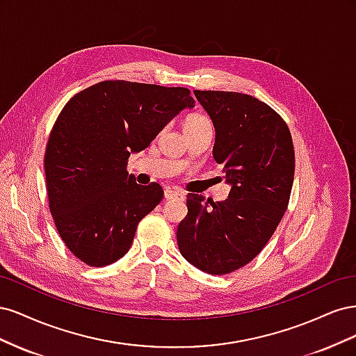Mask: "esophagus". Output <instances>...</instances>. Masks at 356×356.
Here are the masks:
<instances>
[{
  "label": "esophagus",
  "instance_id": "1",
  "mask_svg": "<svg viewBox=\"0 0 356 356\" xmlns=\"http://www.w3.org/2000/svg\"><path fill=\"white\" fill-rule=\"evenodd\" d=\"M165 197L168 200L170 199H177V200H184L186 199V195L179 190H175V188H166L165 190Z\"/></svg>",
  "mask_w": 356,
  "mask_h": 356
}]
</instances>
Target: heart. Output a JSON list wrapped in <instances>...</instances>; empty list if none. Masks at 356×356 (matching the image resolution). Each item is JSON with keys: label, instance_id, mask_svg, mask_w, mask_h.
I'll return each mask as SVG.
<instances>
[{"label": "heart", "instance_id": "1", "mask_svg": "<svg viewBox=\"0 0 356 356\" xmlns=\"http://www.w3.org/2000/svg\"><path fill=\"white\" fill-rule=\"evenodd\" d=\"M203 129H209V131H212V122L204 114H200V113L190 114L184 120L186 134L203 131Z\"/></svg>", "mask_w": 356, "mask_h": 356}]
</instances>
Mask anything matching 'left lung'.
Instances as JSON below:
<instances>
[{
	"label": "left lung",
	"mask_w": 356,
	"mask_h": 356,
	"mask_svg": "<svg viewBox=\"0 0 356 356\" xmlns=\"http://www.w3.org/2000/svg\"><path fill=\"white\" fill-rule=\"evenodd\" d=\"M215 127L213 159L232 186L222 202L188 193L177 230L188 263L227 275L261 252L288 208L296 156L284 118L251 95L195 90Z\"/></svg>",
	"instance_id": "8db88e82"
}]
</instances>
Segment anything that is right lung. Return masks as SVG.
Segmentation results:
<instances>
[{
    "instance_id": "right-lung-1",
    "label": "right lung",
    "mask_w": 356,
    "mask_h": 356,
    "mask_svg": "<svg viewBox=\"0 0 356 356\" xmlns=\"http://www.w3.org/2000/svg\"><path fill=\"white\" fill-rule=\"evenodd\" d=\"M193 106L186 88L124 80L96 83L63 106L46 147V187L59 236L84 264L108 266L132 246L163 188L136 184L126 169L129 156Z\"/></svg>"
}]
</instances>
